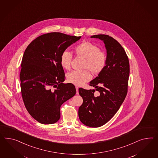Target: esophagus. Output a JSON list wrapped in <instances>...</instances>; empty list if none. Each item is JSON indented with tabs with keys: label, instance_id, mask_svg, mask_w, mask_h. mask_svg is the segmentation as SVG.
<instances>
[{
	"label": "esophagus",
	"instance_id": "esophagus-1",
	"mask_svg": "<svg viewBox=\"0 0 158 158\" xmlns=\"http://www.w3.org/2000/svg\"><path fill=\"white\" fill-rule=\"evenodd\" d=\"M76 90H77V94H79V87H76Z\"/></svg>",
	"mask_w": 158,
	"mask_h": 158
}]
</instances>
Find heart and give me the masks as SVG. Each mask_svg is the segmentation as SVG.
I'll return each instance as SVG.
<instances>
[{
  "mask_svg": "<svg viewBox=\"0 0 158 158\" xmlns=\"http://www.w3.org/2000/svg\"><path fill=\"white\" fill-rule=\"evenodd\" d=\"M74 52L77 56L85 59L83 68L87 69L81 72L73 71L67 75L68 82L75 85H81L89 81L91 78L90 71L94 75H97L102 72L106 65L105 54L92 43L84 41L75 47ZM71 60L72 55L69 52L65 51L62 52L60 56V64L63 68L69 69Z\"/></svg>",
  "mask_w": 158,
  "mask_h": 158,
  "instance_id": "b5f03b06",
  "label": "heart"
}]
</instances>
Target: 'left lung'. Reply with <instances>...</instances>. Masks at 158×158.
I'll use <instances>...</instances> for the list:
<instances>
[{"label":"left lung","instance_id":"left-lung-1","mask_svg":"<svg viewBox=\"0 0 158 158\" xmlns=\"http://www.w3.org/2000/svg\"><path fill=\"white\" fill-rule=\"evenodd\" d=\"M91 38L99 39L105 44L106 65L90 82L95 89H79L83 102L78 115L83 124L97 128L111 119L124 102L128 91L129 63L124 48L115 39L105 34L94 35ZM95 90L98 93L94 94Z\"/></svg>","mask_w":158,"mask_h":158}]
</instances>
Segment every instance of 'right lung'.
I'll return each instance as SVG.
<instances>
[{
    "label": "right lung",
    "mask_w": 158,
    "mask_h": 158,
    "mask_svg": "<svg viewBox=\"0 0 158 158\" xmlns=\"http://www.w3.org/2000/svg\"><path fill=\"white\" fill-rule=\"evenodd\" d=\"M81 37L61 33L43 34L26 49L20 73L23 101L30 115L43 124H54L60 117V106L76 94L72 83L64 84L60 64L63 52Z\"/></svg>",
    "instance_id": "1"
}]
</instances>
